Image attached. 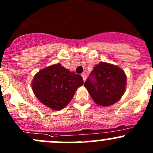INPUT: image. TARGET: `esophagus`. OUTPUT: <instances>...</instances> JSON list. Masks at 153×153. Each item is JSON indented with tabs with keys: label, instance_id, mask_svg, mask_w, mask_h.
I'll list each match as a JSON object with an SVG mask.
<instances>
[{
	"label": "esophagus",
	"instance_id": "obj_1",
	"mask_svg": "<svg viewBox=\"0 0 153 153\" xmlns=\"http://www.w3.org/2000/svg\"><path fill=\"white\" fill-rule=\"evenodd\" d=\"M81 76H82L83 79H84V81H85L86 79V74H85V73H82V74H81Z\"/></svg>",
	"mask_w": 153,
	"mask_h": 153
}]
</instances>
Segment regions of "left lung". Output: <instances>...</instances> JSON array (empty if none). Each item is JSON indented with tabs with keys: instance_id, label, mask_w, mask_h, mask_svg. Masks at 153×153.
<instances>
[{
	"instance_id": "1",
	"label": "left lung",
	"mask_w": 153,
	"mask_h": 153,
	"mask_svg": "<svg viewBox=\"0 0 153 153\" xmlns=\"http://www.w3.org/2000/svg\"><path fill=\"white\" fill-rule=\"evenodd\" d=\"M126 85V76L124 70L105 62L95 65L84 83L95 104L102 106L112 105L119 101Z\"/></svg>"
}]
</instances>
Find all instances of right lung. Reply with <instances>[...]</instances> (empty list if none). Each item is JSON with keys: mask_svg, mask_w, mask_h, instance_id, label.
<instances>
[{"mask_svg": "<svg viewBox=\"0 0 153 153\" xmlns=\"http://www.w3.org/2000/svg\"><path fill=\"white\" fill-rule=\"evenodd\" d=\"M83 84L81 75L57 64L36 73L32 87L35 96L44 105L58 111L70 102L75 91Z\"/></svg>", "mask_w": 153, "mask_h": 153, "instance_id": "obj_1", "label": "right lung"}]
</instances>
